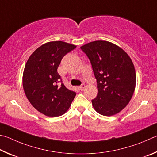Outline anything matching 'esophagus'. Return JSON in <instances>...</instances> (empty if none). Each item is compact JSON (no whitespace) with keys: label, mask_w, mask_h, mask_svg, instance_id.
<instances>
[{"label":"esophagus","mask_w":157,"mask_h":157,"mask_svg":"<svg viewBox=\"0 0 157 157\" xmlns=\"http://www.w3.org/2000/svg\"><path fill=\"white\" fill-rule=\"evenodd\" d=\"M85 87H86V85L85 84H82L81 86L79 87V89H80L81 90H84V88Z\"/></svg>","instance_id":"34e87169"}]
</instances>
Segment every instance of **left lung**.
I'll list each match as a JSON object with an SVG mask.
<instances>
[{
  "label": "left lung",
  "instance_id": "1",
  "mask_svg": "<svg viewBox=\"0 0 157 157\" xmlns=\"http://www.w3.org/2000/svg\"><path fill=\"white\" fill-rule=\"evenodd\" d=\"M89 58L97 78L98 94L93 108L103 116H112L124 109L136 86V71L130 57L120 47L96 40L81 47Z\"/></svg>",
  "mask_w": 157,
  "mask_h": 157
}]
</instances>
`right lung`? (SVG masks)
Returning <instances> with one entry per match:
<instances>
[{
	"instance_id": "obj_1",
	"label": "right lung",
	"mask_w": 157,
	"mask_h": 157,
	"mask_svg": "<svg viewBox=\"0 0 157 157\" xmlns=\"http://www.w3.org/2000/svg\"><path fill=\"white\" fill-rule=\"evenodd\" d=\"M76 48L63 41L46 43L33 52L25 66V94L32 105L47 117L64 114L75 97L76 92L62 83L57 69L63 56Z\"/></svg>"
}]
</instances>
